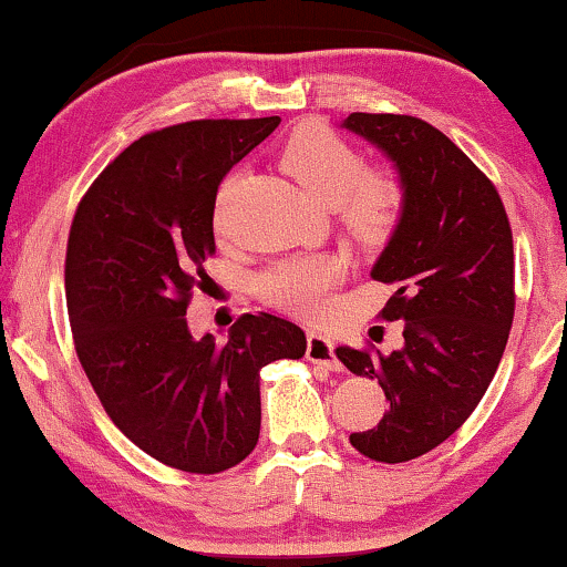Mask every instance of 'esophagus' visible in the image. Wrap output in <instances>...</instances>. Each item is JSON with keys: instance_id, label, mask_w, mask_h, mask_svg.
<instances>
[{"instance_id": "obj_1", "label": "esophagus", "mask_w": 567, "mask_h": 567, "mask_svg": "<svg viewBox=\"0 0 567 567\" xmlns=\"http://www.w3.org/2000/svg\"><path fill=\"white\" fill-rule=\"evenodd\" d=\"M306 357L310 362L323 364L326 370H341L339 357H337V352H333V341L321 337V333H316V331H308Z\"/></svg>"}]
</instances>
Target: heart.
I'll list each match as a JSON object with an SVG mask.
<instances>
[{
	"label": "heart",
	"mask_w": 567,
	"mask_h": 567,
	"mask_svg": "<svg viewBox=\"0 0 567 567\" xmlns=\"http://www.w3.org/2000/svg\"><path fill=\"white\" fill-rule=\"evenodd\" d=\"M280 166L323 205H337L339 223L354 244L378 251L393 241L405 215L403 179L393 169H367V158L352 143L326 125H300L280 151ZM234 177L226 179L218 205L215 228L226 226V197L234 189ZM341 280V265L326 254H302L275 261L257 275L254 290L269 306L300 318H318L326 310L329 290Z\"/></svg>",
	"instance_id": "heart-1"
}]
</instances>
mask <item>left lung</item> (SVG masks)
<instances>
[{
    "label": "left lung",
    "instance_id": "obj_1",
    "mask_svg": "<svg viewBox=\"0 0 567 567\" xmlns=\"http://www.w3.org/2000/svg\"><path fill=\"white\" fill-rule=\"evenodd\" d=\"M344 125L393 158L409 195L372 267L393 287L380 318L405 321V347L337 349L390 403L378 426L349 442L395 465L450 440L488 390L514 323V238L498 189L434 125L390 113H352Z\"/></svg>",
    "mask_w": 567,
    "mask_h": 567
}]
</instances>
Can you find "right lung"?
<instances>
[{
	"instance_id": "add662e5",
	"label": "right lung",
	"mask_w": 567,
	"mask_h": 567,
	"mask_svg": "<svg viewBox=\"0 0 567 567\" xmlns=\"http://www.w3.org/2000/svg\"><path fill=\"white\" fill-rule=\"evenodd\" d=\"M280 117L189 121L141 135L92 182L71 220L66 308L102 409L135 446L185 473L236 467L259 442V370L300 360L306 333L241 316L218 344L187 329L215 254V195Z\"/></svg>"
}]
</instances>
